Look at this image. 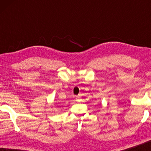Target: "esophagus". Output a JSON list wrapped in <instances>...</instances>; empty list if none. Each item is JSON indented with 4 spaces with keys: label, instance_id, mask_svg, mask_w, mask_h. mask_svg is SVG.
<instances>
[{
    "label": "esophagus",
    "instance_id": "esophagus-1",
    "mask_svg": "<svg viewBox=\"0 0 151 151\" xmlns=\"http://www.w3.org/2000/svg\"><path fill=\"white\" fill-rule=\"evenodd\" d=\"M76 102H80V96L76 97Z\"/></svg>",
    "mask_w": 151,
    "mask_h": 151
}]
</instances>
